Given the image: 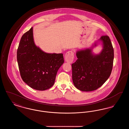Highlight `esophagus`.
<instances>
[{
  "instance_id": "34e87169",
  "label": "esophagus",
  "mask_w": 129,
  "mask_h": 129,
  "mask_svg": "<svg viewBox=\"0 0 129 129\" xmlns=\"http://www.w3.org/2000/svg\"><path fill=\"white\" fill-rule=\"evenodd\" d=\"M74 58V53L72 51H69L66 53L65 55V61L69 63H72Z\"/></svg>"
}]
</instances>
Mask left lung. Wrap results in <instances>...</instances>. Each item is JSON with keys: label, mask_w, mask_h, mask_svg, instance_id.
<instances>
[{"label": "left lung", "mask_w": 129, "mask_h": 129, "mask_svg": "<svg viewBox=\"0 0 129 129\" xmlns=\"http://www.w3.org/2000/svg\"><path fill=\"white\" fill-rule=\"evenodd\" d=\"M100 40L103 42V49L99 54H93L91 49L77 51L78 59L72 64L74 85L81 91L96 90L104 84L111 74L114 54L110 39L109 36L104 35Z\"/></svg>", "instance_id": "1"}]
</instances>
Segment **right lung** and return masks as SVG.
Segmentation results:
<instances>
[{"label":"right lung","mask_w":129,"mask_h":129,"mask_svg":"<svg viewBox=\"0 0 129 129\" xmlns=\"http://www.w3.org/2000/svg\"><path fill=\"white\" fill-rule=\"evenodd\" d=\"M17 60L22 80L38 90L53 86L57 72L64 61L63 54L46 53L36 46L32 27L21 37Z\"/></svg>","instance_id":"right-lung-1"}]
</instances>
